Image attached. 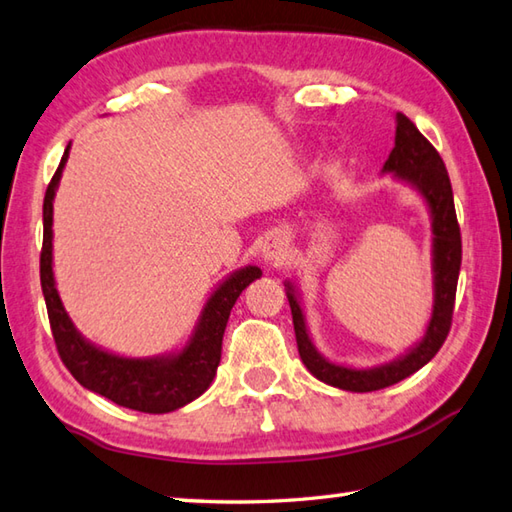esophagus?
<instances>
[{
    "instance_id": "esophagus-1",
    "label": "esophagus",
    "mask_w": 512,
    "mask_h": 512,
    "mask_svg": "<svg viewBox=\"0 0 512 512\" xmlns=\"http://www.w3.org/2000/svg\"><path fill=\"white\" fill-rule=\"evenodd\" d=\"M287 236L281 234H272L265 240V247H263V260L269 267H278L287 258Z\"/></svg>"
}]
</instances>
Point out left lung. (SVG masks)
Returning <instances> with one entry per match:
<instances>
[{
    "label": "left lung",
    "mask_w": 512,
    "mask_h": 512,
    "mask_svg": "<svg viewBox=\"0 0 512 512\" xmlns=\"http://www.w3.org/2000/svg\"><path fill=\"white\" fill-rule=\"evenodd\" d=\"M381 173H390L394 180L412 187L423 198L432 225V314L421 339L406 354L374 368H352V365L334 363L318 352L310 330H307L301 292L292 281H285V294L292 307V321L296 332L298 354L305 368L332 388L347 392H372L388 388L421 370L439 347L446 341L455 307L457 278L461 267V234L455 214V198L446 165H443L437 149L421 136L419 129L397 113V133H394V149Z\"/></svg>",
    "instance_id": "left-lung-1"
}]
</instances>
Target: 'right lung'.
Listing matches in <instances>:
<instances>
[{
    "mask_svg": "<svg viewBox=\"0 0 512 512\" xmlns=\"http://www.w3.org/2000/svg\"><path fill=\"white\" fill-rule=\"evenodd\" d=\"M69 151L71 144L64 149L60 167L44 196V243L40 256V281L57 352L77 383L122 408L149 414L178 410L205 394L214 381L231 307L243 289L263 272L256 265H247L223 278L202 305L187 343L173 352L122 356L84 339L64 310L53 274V200Z\"/></svg>",
    "mask_w": 512,
    "mask_h": 512,
    "instance_id": "right-lung-1",
    "label": "right lung"
}]
</instances>
